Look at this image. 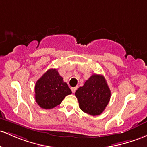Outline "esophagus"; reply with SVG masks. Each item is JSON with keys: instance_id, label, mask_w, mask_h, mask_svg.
I'll return each mask as SVG.
<instances>
[{"instance_id": "obj_1", "label": "esophagus", "mask_w": 147, "mask_h": 147, "mask_svg": "<svg viewBox=\"0 0 147 147\" xmlns=\"http://www.w3.org/2000/svg\"><path fill=\"white\" fill-rule=\"evenodd\" d=\"M77 90V87H71V91H72V93H74V92H76V90Z\"/></svg>"}]
</instances>
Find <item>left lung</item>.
<instances>
[{
	"mask_svg": "<svg viewBox=\"0 0 147 147\" xmlns=\"http://www.w3.org/2000/svg\"><path fill=\"white\" fill-rule=\"evenodd\" d=\"M79 107L84 113L92 116L103 112L110 99V88L103 75L93 74L75 93Z\"/></svg>",
	"mask_w": 147,
	"mask_h": 147,
	"instance_id": "8db88e82",
	"label": "left lung"
}]
</instances>
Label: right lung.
Listing matches in <instances>:
<instances>
[{
	"mask_svg": "<svg viewBox=\"0 0 147 147\" xmlns=\"http://www.w3.org/2000/svg\"><path fill=\"white\" fill-rule=\"evenodd\" d=\"M34 92L37 104L44 109H51L60 105L71 90L57 69H50L36 82Z\"/></svg>",
	"mask_w": 147,
	"mask_h": 147,
	"instance_id": "obj_1",
	"label": "right lung"
}]
</instances>
